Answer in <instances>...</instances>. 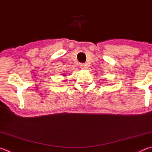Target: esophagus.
I'll use <instances>...</instances> for the list:
<instances>
[{
	"mask_svg": "<svg viewBox=\"0 0 152 152\" xmlns=\"http://www.w3.org/2000/svg\"><path fill=\"white\" fill-rule=\"evenodd\" d=\"M80 67L82 69H86L87 68V65L85 63H81L80 64Z\"/></svg>",
	"mask_w": 152,
	"mask_h": 152,
	"instance_id": "obj_1",
	"label": "esophagus"
}]
</instances>
